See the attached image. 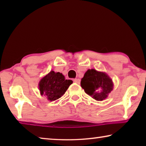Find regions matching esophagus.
Listing matches in <instances>:
<instances>
[{
    "instance_id": "esophagus-1",
    "label": "esophagus",
    "mask_w": 146,
    "mask_h": 146,
    "mask_svg": "<svg viewBox=\"0 0 146 146\" xmlns=\"http://www.w3.org/2000/svg\"><path fill=\"white\" fill-rule=\"evenodd\" d=\"M73 82L75 83L78 84H79L80 83V80L79 78H75V79H74V80H73Z\"/></svg>"
}]
</instances>
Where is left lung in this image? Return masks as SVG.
<instances>
[{
  "instance_id": "obj_1",
  "label": "left lung",
  "mask_w": 146,
  "mask_h": 146,
  "mask_svg": "<svg viewBox=\"0 0 146 146\" xmlns=\"http://www.w3.org/2000/svg\"><path fill=\"white\" fill-rule=\"evenodd\" d=\"M80 86L85 92L96 100L102 101L113 90V83L107 74L91 69L85 73Z\"/></svg>"
}]
</instances>
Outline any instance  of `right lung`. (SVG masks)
I'll return each mask as SVG.
<instances>
[{"label": "right lung", "mask_w": 146, "mask_h": 146, "mask_svg": "<svg viewBox=\"0 0 146 146\" xmlns=\"http://www.w3.org/2000/svg\"><path fill=\"white\" fill-rule=\"evenodd\" d=\"M72 83V80H66L62 73L51 71L41 79L38 88L41 95L49 100L54 101L60 98Z\"/></svg>", "instance_id": "right-lung-1"}]
</instances>
